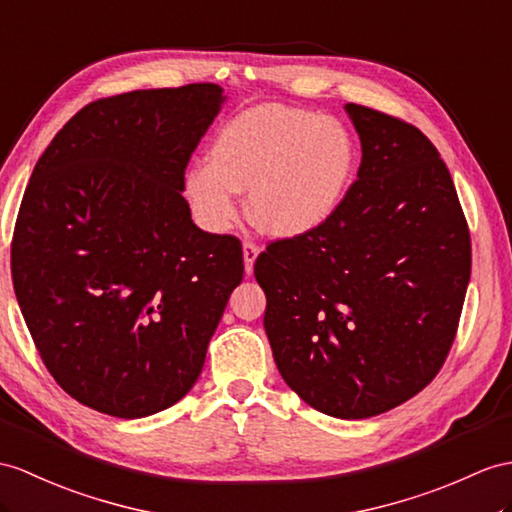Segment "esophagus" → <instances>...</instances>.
<instances>
[{"mask_svg": "<svg viewBox=\"0 0 512 512\" xmlns=\"http://www.w3.org/2000/svg\"><path fill=\"white\" fill-rule=\"evenodd\" d=\"M258 245L252 243V241H245L243 243V260H245V273L249 276V273L254 271V263H256V256H258Z\"/></svg>", "mask_w": 512, "mask_h": 512, "instance_id": "34e87169", "label": "esophagus"}]
</instances>
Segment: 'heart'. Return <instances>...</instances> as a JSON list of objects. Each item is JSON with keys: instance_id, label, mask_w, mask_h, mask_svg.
Returning <instances> with one entry per match:
<instances>
[{"instance_id": "heart-1", "label": "heart", "mask_w": 512, "mask_h": 512, "mask_svg": "<svg viewBox=\"0 0 512 512\" xmlns=\"http://www.w3.org/2000/svg\"><path fill=\"white\" fill-rule=\"evenodd\" d=\"M358 156L341 119L258 106L217 132L208 165L186 171L184 195L206 230L226 232L239 217V191H249L247 210L256 226L289 239L336 215L354 184Z\"/></svg>"}]
</instances>
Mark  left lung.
I'll list each match as a JSON object with an SVG mask.
<instances>
[{"mask_svg":"<svg viewBox=\"0 0 512 512\" xmlns=\"http://www.w3.org/2000/svg\"><path fill=\"white\" fill-rule=\"evenodd\" d=\"M363 160L336 215L271 241L254 276L280 376L319 413L367 419L432 382L454 343L471 239L436 147L410 123L345 104Z\"/></svg>","mask_w":512,"mask_h":512,"instance_id":"left-lung-1","label":"left lung"}]
</instances>
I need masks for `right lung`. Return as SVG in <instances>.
Here are the masks:
<instances>
[{"instance_id": "obj_1", "label": "right lung", "mask_w": 512, "mask_h": 512, "mask_svg": "<svg viewBox=\"0 0 512 512\" xmlns=\"http://www.w3.org/2000/svg\"><path fill=\"white\" fill-rule=\"evenodd\" d=\"M223 102L208 82L97 99L32 171L12 284L47 371L97 413L139 419L182 400L243 280L241 241L199 230L182 197Z\"/></svg>"}]
</instances>
